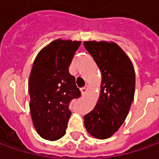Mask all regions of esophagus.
I'll list each match as a JSON object with an SVG mask.
<instances>
[{"label":"esophagus","instance_id":"34e87169","mask_svg":"<svg viewBox=\"0 0 159 159\" xmlns=\"http://www.w3.org/2000/svg\"><path fill=\"white\" fill-rule=\"evenodd\" d=\"M80 92H81L82 95H86L87 93V92H88V86H86L85 87H83L80 89Z\"/></svg>","mask_w":159,"mask_h":159}]
</instances>
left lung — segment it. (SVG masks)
<instances>
[{"mask_svg":"<svg viewBox=\"0 0 159 159\" xmlns=\"http://www.w3.org/2000/svg\"><path fill=\"white\" fill-rule=\"evenodd\" d=\"M101 73L100 93L96 106L84 116L87 132L98 139L111 137L127 117L135 93V71L132 61L113 41H84Z\"/></svg>","mask_w":159,"mask_h":159,"instance_id":"left-lung-1","label":"left lung"}]
</instances>
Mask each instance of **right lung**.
<instances>
[{"label": "right lung", "instance_id": "1", "mask_svg": "<svg viewBox=\"0 0 159 159\" xmlns=\"http://www.w3.org/2000/svg\"><path fill=\"white\" fill-rule=\"evenodd\" d=\"M81 41L57 39L40 50L28 80L33 125L42 139L55 141L66 134L69 104L80 96L69 66Z\"/></svg>", "mask_w": 159, "mask_h": 159}]
</instances>
